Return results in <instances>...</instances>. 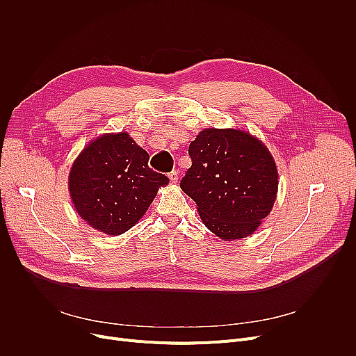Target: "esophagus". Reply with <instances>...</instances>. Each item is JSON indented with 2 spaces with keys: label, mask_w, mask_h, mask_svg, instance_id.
<instances>
[{
  "label": "esophagus",
  "mask_w": 356,
  "mask_h": 356,
  "mask_svg": "<svg viewBox=\"0 0 356 356\" xmlns=\"http://www.w3.org/2000/svg\"><path fill=\"white\" fill-rule=\"evenodd\" d=\"M168 179H170L172 183H177L179 181V173L176 170H173L172 173H168Z\"/></svg>",
  "instance_id": "1"
}]
</instances>
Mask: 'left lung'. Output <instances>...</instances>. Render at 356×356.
<instances>
[{
  "instance_id": "obj_1",
  "label": "left lung",
  "mask_w": 356,
  "mask_h": 356,
  "mask_svg": "<svg viewBox=\"0 0 356 356\" xmlns=\"http://www.w3.org/2000/svg\"><path fill=\"white\" fill-rule=\"evenodd\" d=\"M192 167L181 191L222 241L252 235L270 215L278 192L277 164L267 145L241 128H204L189 145Z\"/></svg>"
}]
</instances>
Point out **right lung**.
<instances>
[{"instance_id": "1", "label": "right lung", "mask_w": 356, "mask_h": 356, "mask_svg": "<svg viewBox=\"0 0 356 356\" xmlns=\"http://www.w3.org/2000/svg\"><path fill=\"white\" fill-rule=\"evenodd\" d=\"M148 153L125 131L90 140L72 163L67 188L74 211L90 228L121 235L137 225L168 184L148 167Z\"/></svg>"}]
</instances>
